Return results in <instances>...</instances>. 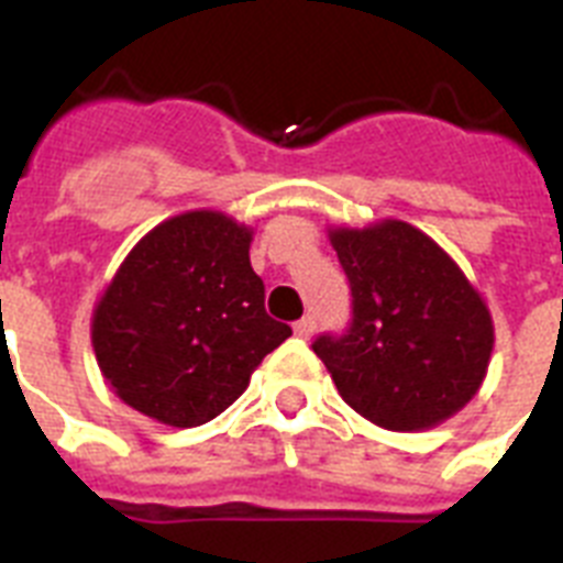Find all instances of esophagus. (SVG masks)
<instances>
[{
    "label": "esophagus",
    "mask_w": 563,
    "mask_h": 563,
    "mask_svg": "<svg viewBox=\"0 0 563 563\" xmlns=\"http://www.w3.org/2000/svg\"><path fill=\"white\" fill-rule=\"evenodd\" d=\"M314 329H317V320L311 314H306L302 320L295 322V334L302 336V340H309V336L314 334Z\"/></svg>",
    "instance_id": "obj_1"
}]
</instances>
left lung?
<instances>
[{
    "label": "left lung",
    "mask_w": 563,
    "mask_h": 563,
    "mask_svg": "<svg viewBox=\"0 0 563 563\" xmlns=\"http://www.w3.org/2000/svg\"><path fill=\"white\" fill-rule=\"evenodd\" d=\"M354 320L314 342L340 397L385 430L437 428L478 394L493 354L485 297L451 254L405 221L334 227Z\"/></svg>",
    "instance_id": "8db88e82"
}]
</instances>
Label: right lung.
Segmentation results:
<instances>
[{
    "mask_svg": "<svg viewBox=\"0 0 563 563\" xmlns=\"http://www.w3.org/2000/svg\"><path fill=\"white\" fill-rule=\"evenodd\" d=\"M252 227L214 209L158 223L92 309V351L115 397L169 428H198L249 388L291 336L266 314Z\"/></svg>",
    "mask_w": 563,
    "mask_h": 563,
    "instance_id": "add662e5",
    "label": "right lung"
}]
</instances>
